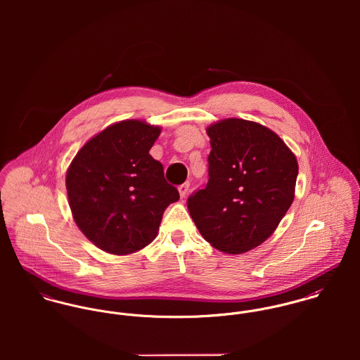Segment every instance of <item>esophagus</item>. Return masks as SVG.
Returning <instances> with one entry per match:
<instances>
[{
	"label": "esophagus",
	"mask_w": 360,
	"mask_h": 360,
	"mask_svg": "<svg viewBox=\"0 0 360 360\" xmlns=\"http://www.w3.org/2000/svg\"><path fill=\"white\" fill-rule=\"evenodd\" d=\"M188 190H190V183H184L179 187V193H180V197L181 198H186L187 194H188Z\"/></svg>",
	"instance_id": "esophagus-1"
}]
</instances>
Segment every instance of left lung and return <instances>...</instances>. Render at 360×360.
I'll return each instance as SVG.
<instances>
[{
    "label": "left lung",
    "mask_w": 360,
    "mask_h": 360,
    "mask_svg": "<svg viewBox=\"0 0 360 360\" xmlns=\"http://www.w3.org/2000/svg\"><path fill=\"white\" fill-rule=\"evenodd\" d=\"M206 133L209 180L187 206L212 247L244 254L266 241L290 209L298 162L274 131L257 122L223 119Z\"/></svg>",
    "instance_id": "obj_1"
}]
</instances>
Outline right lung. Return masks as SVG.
<instances>
[{
    "mask_svg": "<svg viewBox=\"0 0 360 360\" xmlns=\"http://www.w3.org/2000/svg\"><path fill=\"white\" fill-rule=\"evenodd\" d=\"M159 126L130 119L108 126L73 158L66 190L73 219L100 250L137 252L153 243L163 212L179 201L163 166L150 155Z\"/></svg>",
    "mask_w": 360,
    "mask_h": 360,
    "instance_id": "obj_1",
    "label": "right lung"
}]
</instances>
